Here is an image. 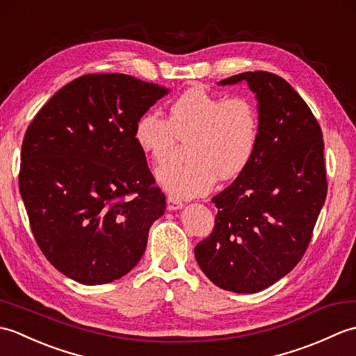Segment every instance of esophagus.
<instances>
[{
  "label": "esophagus",
  "mask_w": 356,
  "mask_h": 356,
  "mask_svg": "<svg viewBox=\"0 0 356 356\" xmlns=\"http://www.w3.org/2000/svg\"><path fill=\"white\" fill-rule=\"evenodd\" d=\"M166 208H168L170 211H176V209H180L184 208V202L179 200V199H174V197H170L166 199Z\"/></svg>",
  "instance_id": "obj_1"
}]
</instances>
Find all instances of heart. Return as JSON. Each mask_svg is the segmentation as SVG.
Instances as JSON below:
<instances>
[{
    "instance_id": "b5f03b06",
    "label": "heart",
    "mask_w": 356,
    "mask_h": 356,
    "mask_svg": "<svg viewBox=\"0 0 356 356\" xmlns=\"http://www.w3.org/2000/svg\"><path fill=\"white\" fill-rule=\"evenodd\" d=\"M260 138V119L252 101L225 97L202 87L180 95L168 118L143 113L136 120L133 139L154 163L166 161L177 140H188L186 163L163 165L156 180L174 199L208 194L217 177L234 179L252 162Z\"/></svg>"
}]
</instances>
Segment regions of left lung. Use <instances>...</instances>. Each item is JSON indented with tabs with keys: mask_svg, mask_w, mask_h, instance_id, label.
Segmentation results:
<instances>
[{
	"mask_svg": "<svg viewBox=\"0 0 356 356\" xmlns=\"http://www.w3.org/2000/svg\"><path fill=\"white\" fill-rule=\"evenodd\" d=\"M246 82L255 93L260 138L255 156L213 197L209 237L194 248L200 269L225 291L266 289L297 266L327 194L321 128L289 82L246 72L218 86Z\"/></svg>",
	"mask_w": 356,
	"mask_h": 356,
	"instance_id": "8db88e82",
	"label": "left lung"
}]
</instances>
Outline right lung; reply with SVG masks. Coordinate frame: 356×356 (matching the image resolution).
Returning <instances> with one entry per match:
<instances>
[{
  "label": "right lung",
  "mask_w": 356,
  "mask_h": 356,
  "mask_svg": "<svg viewBox=\"0 0 356 356\" xmlns=\"http://www.w3.org/2000/svg\"><path fill=\"white\" fill-rule=\"evenodd\" d=\"M168 92L130 74H86L27 128L19 193L30 228L45 259L74 282H115L145 252L166 203L133 130Z\"/></svg>",
  "instance_id": "add662e5"
}]
</instances>
